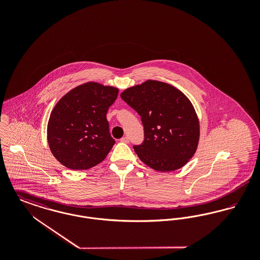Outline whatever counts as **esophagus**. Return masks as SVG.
Segmentation results:
<instances>
[{
    "instance_id": "obj_1",
    "label": "esophagus",
    "mask_w": 260,
    "mask_h": 260,
    "mask_svg": "<svg viewBox=\"0 0 260 260\" xmlns=\"http://www.w3.org/2000/svg\"><path fill=\"white\" fill-rule=\"evenodd\" d=\"M121 142H124V143H128L129 142V138L127 136H124L121 138Z\"/></svg>"
}]
</instances>
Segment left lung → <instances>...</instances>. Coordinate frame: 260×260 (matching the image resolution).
Returning a JSON list of instances; mask_svg holds the SVG:
<instances>
[{"instance_id": "8db88e82", "label": "left lung", "mask_w": 260, "mask_h": 260, "mask_svg": "<svg viewBox=\"0 0 260 260\" xmlns=\"http://www.w3.org/2000/svg\"><path fill=\"white\" fill-rule=\"evenodd\" d=\"M121 98L141 117L144 140L134 146L139 159L161 173L185 166L200 136L197 114L185 94L169 84L148 80L124 89Z\"/></svg>"}]
</instances>
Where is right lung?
Listing matches in <instances>:
<instances>
[{
	"label": "right lung",
	"instance_id": "1",
	"mask_svg": "<svg viewBox=\"0 0 260 260\" xmlns=\"http://www.w3.org/2000/svg\"><path fill=\"white\" fill-rule=\"evenodd\" d=\"M117 87L90 82L67 92L50 113L48 142L64 167L82 171L103 161L115 140L106 114L118 96Z\"/></svg>",
	"mask_w": 260,
	"mask_h": 260
}]
</instances>
